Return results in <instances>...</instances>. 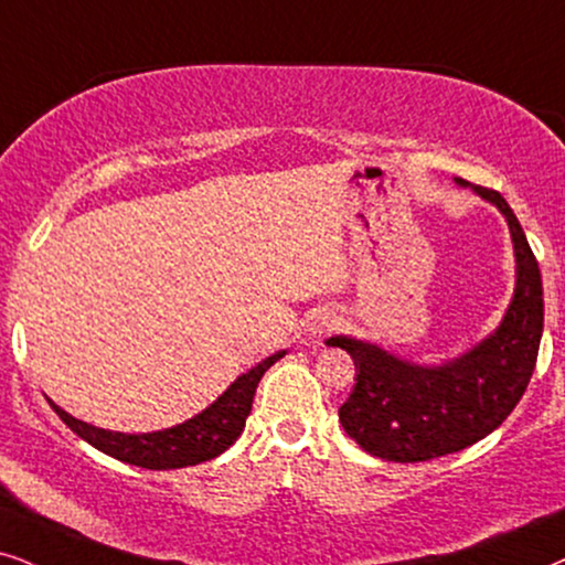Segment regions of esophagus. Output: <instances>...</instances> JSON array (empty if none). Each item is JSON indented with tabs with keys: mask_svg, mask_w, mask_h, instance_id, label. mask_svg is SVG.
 <instances>
[{
	"mask_svg": "<svg viewBox=\"0 0 565 565\" xmlns=\"http://www.w3.org/2000/svg\"><path fill=\"white\" fill-rule=\"evenodd\" d=\"M337 321H340V319H337L334 313H321L319 321H317V332H319V334H321V332H329V329H332V327L337 324Z\"/></svg>",
	"mask_w": 565,
	"mask_h": 565,
	"instance_id": "esophagus-1",
	"label": "esophagus"
}]
</instances>
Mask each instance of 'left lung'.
<instances>
[{
	"label": "left lung",
	"instance_id": "obj_1",
	"mask_svg": "<svg viewBox=\"0 0 565 565\" xmlns=\"http://www.w3.org/2000/svg\"><path fill=\"white\" fill-rule=\"evenodd\" d=\"M472 189L507 215L514 238L516 292L503 324L459 361L438 369L405 363L350 337L327 342L353 358L355 386L340 407V423L373 457L428 461L467 449L507 420L532 379L545 317L537 259L509 202L493 189Z\"/></svg>",
	"mask_w": 565,
	"mask_h": 565
}]
</instances>
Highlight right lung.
I'll use <instances>...</instances> for the list:
<instances>
[{
    "instance_id": "1",
    "label": "right lung",
    "mask_w": 565,
    "mask_h": 565,
    "mask_svg": "<svg viewBox=\"0 0 565 565\" xmlns=\"http://www.w3.org/2000/svg\"><path fill=\"white\" fill-rule=\"evenodd\" d=\"M282 355L285 353L269 355L267 361L238 376L215 405H210L192 420L181 423L175 428L156 430V434H114V430L87 426V423L64 413L62 407H56L54 402H51V407L79 438H85L87 444L108 454V457L145 467V470H175V467L215 459L217 454H223L236 441L246 426L248 413H252L256 386H259L269 365L280 361Z\"/></svg>"
}]
</instances>
